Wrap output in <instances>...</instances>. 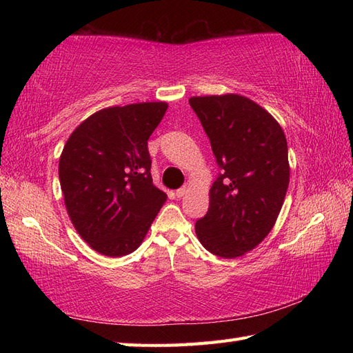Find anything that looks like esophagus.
Instances as JSON below:
<instances>
[{
	"mask_svg": "<svg viewBox=\"0 0 353 353\" xmlns=\"http://www.w3.org/2000/svg\"><path fill=\"white\" fill-rule=\"evenodd\" d=\"M186 192H188V185H183L182 188H179V190L176 191V196H177L179 199H182Z\"/></svg>",
	"mask_w": 353,
	"mask_h": 353,
	"instance_id": "esophagus-1",
	"label": "esophagus"
}]
</instances>
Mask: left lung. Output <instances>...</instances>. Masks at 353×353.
<instances>
[{"label":"left lung","mask_w":353,"mask_h":353,"mask_svg":"<svg viewBox=\"0 0 353 353\" xmlns=\"http://www.w3.org/2000/svg\"><path fill=\"white\" fill-rule=\"evenodd\" d=\"M221 170L209 191V209L196 223L206 250L236 258L270 230L290 183L288 147L279 123L243 95L190 99Z\"/></svg>","instance_id":"left-lung-1"}]
</instances>
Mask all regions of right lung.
Here are the masks:
<instances>
[{"mask_svg": "<svg viewBox=\"0 0 353 353\" xmlns=\"http://www.w3.org/2000/svg\"><path fill=\"white\" fill-rule=\"evenodd\" d=\"M168 104L137 103L95 112L66 141L59 161L65 206L95 252H134L167 200L153 185L147 141Z\"/></svg>", "mask_w": 353, "mask_h": 353, "instance_id": "right-lung-1", "label": "right lung"}]
</instances>
